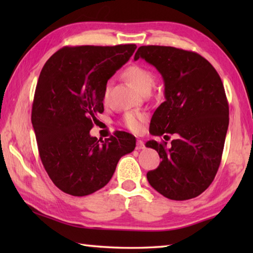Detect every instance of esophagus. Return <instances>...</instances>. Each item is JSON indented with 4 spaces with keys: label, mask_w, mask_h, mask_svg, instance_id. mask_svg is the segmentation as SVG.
<instances>
[{
    "label": "esophagus",
    "mask_w": 253,
    "mask_h": 253,
    "mask_svg": "<svg viewBox=\"0 0 253 253\" xmlns=\"http://www.w3.org/2000/svg\"><path fill=\"white\" fill-rule=\"evenodd\" d=\"M145 148V144L142 139H137L136 143V149H143Z\"/></svg>",
    "instance_id": "1"
}]
</instances>
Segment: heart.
I'll list each match as a JSON object with an SVG mask.
<instances>
[{
	"label": "heart",
	"instance_id": "b5f03b06",
	"mask_svg": "<svg viewBox=\"0 0 253 253\" xmlns=\"http://www.w3.org/2000/svg\"><path fill=\"white\" fill-rule=\"evenodd\" d=\"M123 76L143 95L151 91V89L155 84V75H154V72L143 65H131L127 67L124 70ZM108 93L109 84H107L104 89V95H102L104 101H106L107 98H108ZM145 121H146V116L142 113H138V111H128L123 117L124 126L134 132H138L143 129Z\"/></svg>",
	"mask_w": 253,
	"mask_h": 253
}]
</instances>
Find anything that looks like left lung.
Masks as SVG:
<instances>
[{
	"label": "left lung",
	"instance_id": "left-lung-1",
	"mask_svg": "<svg viewBox=\"0 0 253 253\" xmlns=\"http://www.w3.org/2000/svg\"><path fill=\"white\" fill-rule=\"evenodd\" d=\"M160 71L165 101L154 113L149 131L176 138L148 140L162 162L147 173L152 187L175 201L196 198L211 185L219 169L229 126V104L219 74L193 51L142 45L135 53Z\"/></svg>",
	"mask_w": 253,
	"mask_h": 253
}]
</instances>
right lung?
Segmentation results:
<instances>
[{"mask_svg": "<svg viewBox=\"0 0 253 253\" xmlns=\"http://www.w3.org/2000/svg\"><path fill=\"white\" fill-rule=\"evenodd\" d=\"M136 44L63 46L44 63L32 104L31 122L45 172L74 196L95 193L113 177L136 139L117 131L105 140L90 136L104 113L107 81L129 60Z\"/></svg>", "mask_w": 253, "mask_h": 253, "instance_id": "add662e5", "label": "right lung"}]
</instances>
